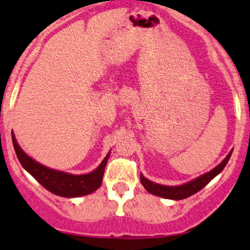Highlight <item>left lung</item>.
Listing matches in <instances>:
<instances>
[{
  "mask_svg": "<svg viewBox=\"0 0 250 250\" xmlns=\"http://www.w3.org/2000/svg\"><path fill=\"white\" fill-rule=\"evenodd\" d=\"M231 155H232V150L229 152V155L224 158V161L221 163H219L215 168L210 170V172H207L202 174L198 178L193 179V180L188 181V183L181 184L179 186H167V185H161V184H156L153 181L146 179L143 174H140V181L143 184L144 188H146V191L152 195L158 196V197L168 198V200H184V198H188L190 196L195 195L198 191L202 190L204 186L209 183L210 180H213L218 174L221 173V170L225 168V166L228 165L229 160H230Z\"/></svg>",
  "mask_w": 250,
  "mask_h": 250,
  "instance_id": "1",
  "label": "left lung"
}]
</instances>
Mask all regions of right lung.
<instances>
[{"label":"right lung","instance_id":"obj_1","mask_svg":"<svg viewBox=\"0 0 250 250\" xmlns=\"http://www.w3.org/2000/svg\"><path fill=\"white\" fill-rule=\"evenodd\" d=\"M12 140H13L17 157L21 163L22 168L27 173L31 174L44 188H47L54 195L67 198L80 197V196H85L94 192L102 186L103 176H104L106 162L110 157V152L103 160L99 167L95 168L93 172L75 175V174L52 169V168H48L46 166L36 162L20 147L13 132H12Z\"/></svg>","mask_w":250,"mask_h":250}]
</instances>
